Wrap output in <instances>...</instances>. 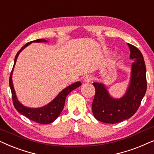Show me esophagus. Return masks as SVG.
Wrapping results in <instances>:
<instances>
[{
  "instance_id": "34e87169",
  "label": "esophagus",
  "mask_w": 154,
  "mask_h": 154,
  "mask_svg": "<svg viewBox=\"0 0 154 154\" xmlns=\"http://www.w3.org/2000/svg\"><path fill=\"white\" fill-rule=\"evenodd\" d=\"M93 80V77L91 75H87L84 79V82L88 83Z\"/></svg>"
}]
</instances>
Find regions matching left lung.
<instances>
[{"label":"left lung","instance_id":"obj_1","mask_svg":"<svg viewBox=\"0 0 154 154\" xmlns=\"http://www.w3.org/2000/svg\"><path fill=\"white\" fill-rule=\"evenodd\" d=\"M130 58L134 59L128 91L123 97L115 99L110 97L105 86L93 83L96 93L92 103V112L98 120L105 123L116 124L131 118L140 106L147 88L146 66L142 54L137 47L128 44Z\"/></svg>","mask_w":154,"mask_h":154}]
</instances>
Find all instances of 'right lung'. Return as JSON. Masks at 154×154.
<instances>
[{"label": "right lung", "mask_w": 154, "mask_h": 154, "mask_svg": "<svg viewBox=\"0 0 154 154\" xmlns=\"http://www.w3.org/2000/svg\"><path fill=\"white\" fill-rule=\"evenodd\" d=\"M32 42H47L46 40L42 39V38H39V39H36L35 41H32V42L26 44L22 48L18 51L17 55H16L15 58V62H14V65L12 69L11 73H10V79H9V85L10 89H11L12 93V98H13V105L15 106V109L17 110L20 113L23 115L29 120L34 121L37 123L40 124H49L51 123L56 120L57 118L59 116V115L61 113L62 110H63L65 106V98H66L67 96L72 91L75 89L76 88L79 87L82 85L81 82H77L72 84V85H69V87L65 88L63 89L58 96H56L54 99L53 100L51 103H49L48 105L44 106V107L39 108H26L22 104H21L18 101L17 97H16L15 89H14L13 81H12V74H13V70L15 66L16 60L18 56H19L20 53L23 50V49L29 46Z\"/></svg>", "instance_id": "right-lung-1"}]
</instances>
